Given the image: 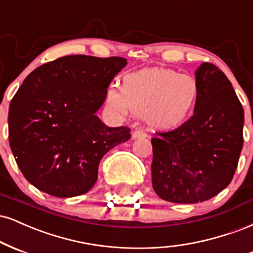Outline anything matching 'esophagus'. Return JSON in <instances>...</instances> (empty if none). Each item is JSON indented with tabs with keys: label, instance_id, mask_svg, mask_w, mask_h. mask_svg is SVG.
Instances as JSON below:
<instances>
[{
	"label": "esophagus",
	"instance_id": "1",
	"mask_svg": "<svg viewBox=\"0 0 253 253\" xmlns=\"http://www.w3.org/2000/svg\"><path fill=\"white\" fill-rule=\"evenodd\" d=\"M148 136V133L142 129H136L135 131L132 132V139H137V138H145Z\"/></svg>",
	"mask_w": 253,
	"mask_h": 253
}]
</instances>
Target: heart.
<instances>
[{"label":"heart","mask_w":253,"mask_h":253,"mask_svg":"<svg viewBox=\"0 0 253 253\" xmlns=\"http://www.w3.org/2000/svg\"><path fill=\"white\" fill-rule=\"evenodd\" d=\"M199 83L189 74L170 68L149 67L127 73L122 88L106 90L105 103L122 116H143L151 126L162 129L177 126L192 114L199 98Z\"/></svg>","instance_id":"1"}]
</instances>
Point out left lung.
<instances>
[{"mask_svg":"<svg viewBox=\"0 0 253 253\" xmlns=\"http://www.w3.org/2000/svg\"><path fill=\"white\" fill-rule=\"evenodd\" d=\"M194 115L176 129L151 138V180L156 194L176 204H197L230 185L243 149L244 110L232 84L215 65L195 71Z\"/></svg>","mask_w":253,"mask_h":253,"instance_id":"obj_1","label":"left lung"}]
</instances>
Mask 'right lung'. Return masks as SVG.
<instances>
[{"instance_id":"obj_1","label":"right lung","mask_w":253,"mask_h":253,"mask_svg":"<svg viewBox=\"0 0 253 253\" xmlns=\"http://www.w3.org/2000/svg\"><path fill=\"white\" fill-rule=\"evenodd\" d=\"M121 56L67 55L35 68L9 105V144L33 186L56 198L85 194L110 149L130 138V127L106 126L96 116Z\"/></svg>"}]
</instances>
